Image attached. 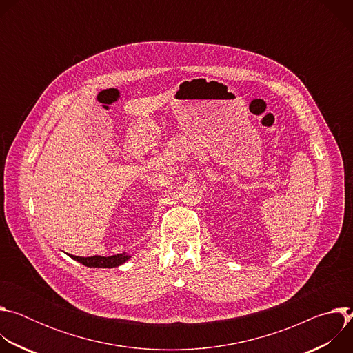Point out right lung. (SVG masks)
Masks as SVG:
<instances>
[{
  "label": "right lung",
  "instance_id": "1",
  "mask_svg": "<svg viewBox=\"0 0 353 353\" xmlns=\"http://www.w3.org/2000/svg\"><path fill=\"white\" fill-rule=\"evenodd\" d=\"M72 260L83 264L85 267L89 268H114L131 259L130 254L121 253L110 257H102V256H92V257H77V256H70Z\"/></svg>",
  "mask_w": 353,
  "mask_h": 353
}]
</instances>
